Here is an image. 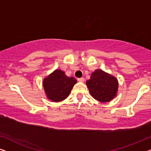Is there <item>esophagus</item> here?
Returning a JSON list of instances; mask_svg holds the SVG:
<instances>
[{"mask_svg": "<svg viewBox=\"0 0 151 151\" xmlns=\"http://www.w3.org/2000/svg\"><path fill=\"white\" fill-rule=\"evenodd\" d=\"M78 81L79 82H84V81H85V78H83V77H81V78H78Z\"/></svg>", "mask_w": 151, "mask_h": 151, "instance_id": "34e87169", "label": "esophagus"}]
</instances>
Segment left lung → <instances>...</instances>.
I'll return each instance as SVG.
<instances>
[{
  "mask_svg": "<svg viewBox=\"0 0 151 151\" xmlns=\"http://www.w3.org/2000/svg\"><path fill=\"white\" fill-rule=\"evenodd\" d=\"M92 97L100 102H108L116 95L118 81L114 76L102 70H96L86 81Z\"/></svg>",
  "mask_w": 151,
  "mask_h": 151,
  "instance_id": "1",
  "label": "left lung"
}]
</instances>
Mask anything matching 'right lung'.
<instances>
[{
	"mask_svg": "<svg viewBox=\"0 0 151 151\" xmlns=\"http://www.w3.org/2000/svg\"><path fill=\"white\" fill-rule=\"evenodd\" d=\"M76 83L75 77H68L64 71L57 69L44 78L42 84L47 98L58 102L68 97Z\"/></svg>",
	"mask_w": 151,
	"mask_h": 151,
	"instance_id": "right-lung-1",
	"label": "right lung"
}]
</instances>
